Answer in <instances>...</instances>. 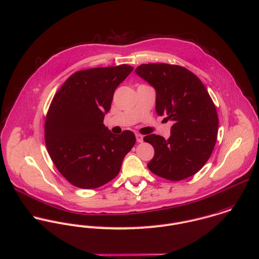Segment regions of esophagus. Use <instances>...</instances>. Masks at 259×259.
Wrapping results in <instances>:
<instances>
[{
    "instance_id": "esophagus-1",
    "label": "esophagus",
    "mask_w": 259,
    "mask_h": 259,
    "mask_svg": "<svg viewBox=\"0 0 259 259\" xmlns=\"http://www.w3.org/2000/svg\"><path fill=\"white\" fill-rule=\"evenodd\" d=\"M136 138H137V142L138 143H142L144 141V137L142 135H140V134H137Z\"/></svg>"
}]
</instances>
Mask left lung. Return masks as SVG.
Here are the masks:
<instances>
[{
    "label": "left lung",
    "instance_id": "obj_1",
    "mask_svg": "<svg viewBox=\"0 0 259 259\" xmlns=\"http://www.w3.org/2000/svg\"><path fill=\"white\" fill-rule=\"evenodd\" d=\"M136 74L155 89L158 115L173 121L169 139L155 134L144 138L155 150L148 168L172 181L192 176L206 163L217 141L219 119L209 94L193 73L180 66L146 64Z\"/></svg>",
    "mask_w": 259,
    "mask_h": 259
}]
</instances>
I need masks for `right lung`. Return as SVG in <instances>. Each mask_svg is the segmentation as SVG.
Here are the masks:
<instances>
[{
  "mask_svg": "<svg viewBox=\"0 0 259 259\" xmlns=\"http://www.w3.org/2000/svg\"><path fill=\"white\" fill-rule=\"evenodd\" d=\"M133 67L94 68L73 74L55 95L46 118V145L61 174L92 189L112 180L136 143L135 134H112L103 123L118 85Z\"/></svg>",
  "mask_w": 259,
  "mask_h": 259,
  "instance_id": "right-lung-1",
  "label": "right lung"
}]
</instances>
